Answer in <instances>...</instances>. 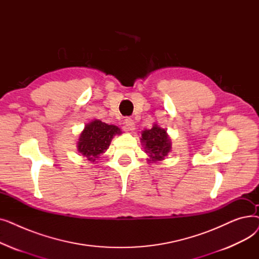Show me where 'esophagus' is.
Returning <instances> with one entry per match:
<instances>
[{"label": "esophagus", "instance_id": "esophagus-1", "mask_svg": "<svg viewBox=\"0 0 259 259\" xmlns=\"http://www.w3.org/2000/svg\"><path fill=\"white\" fill-rule=\"evenodd\" d=\"M125 124H126V127L128 128V130H130V131L135 130V124H134V120L132 118H130V117L126 118Z\"/></svg>", "mask_w": 259, "mask_h": 259}]
</instances>
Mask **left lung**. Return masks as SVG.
Here are the masks:
<instances>
[{"instance_id":"8db88e82","label":"left lung","mask_w":259,"mask_h":259,"mask_svg":"<svg viewBox=\"0 0 259 259\" xmlns=\"http://www.w3.org/2000/svg\"><path fill=\"white\" fill-rule=\"evenodd\" d=\"M141 142L148 155L149 164L162 161L172 151V143L167 129L159 127L156 122L151 129L142 131Z\"/></svg>"}]
</instances>
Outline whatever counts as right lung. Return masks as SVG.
Returning a JSON list of instances; mask_svg holds the SVG:
<instances>
[{
  "instance_id": "obj_1",
  "label": "right lung",
  "mask_w": 259,
  "mask_h": 259,
  "mask_svg": "<svg viewBox=\"0 0 259 259\" xmlns=\"http://www.w3.org/2000/svg\"><path fill=\"white\" fill-rule=\"evenodd\" d=\"M121 130L115 125H108L94 118L85 125L76 143L77 151L90 162H95L107 151L115 135H120Z\"/></svg>"
}]
</instances>
